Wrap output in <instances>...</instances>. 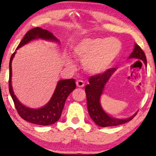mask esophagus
Returning a JSON list of instances; mask_svg holds the SVG:
<instances>
[{"instance_id":"34e87169","label":"esophagus","mask_w":156,"mask_h":156,"mask_svg":"<svg viewBox=\"0 0 156 156\" xmlns=\"http://www.w3.org/2000/svg\"><path fill=\"white\" fill-rule=\"evenodd\" d=\"M76 86L78 87H83L84 86V83L83 80H78L76 82Z\"/></svg>"}]
</instances>
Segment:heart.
<instances>
[{"label":"heart","mask_w":156,"mask_h":156,"mask_svg":"<svg viewBox=\"0 0 156 156\" xmlns=\"http://www.w3.org/2000/svg\"><path fill=\"white\" fill-rule=\"evenodd\" d=\"M120 42L113 38H85L76 42L72 47V54L82 59L87 72L98 75L105 72L120 52ZM66 65L72 67L73 60L65 55Z\"/></svg>","instance_id":"b5f03b06"}]
</instances>
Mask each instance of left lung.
I'll use <instances>...</instances> for the list:
<instances>
[{
	"instance_id": "1",
	"label": "left lung",
	"mask_w": 156,
	"mask_h": 156,
	"mask_svg": "<svg viewBox=\"0 0 156 156\" xmlns=\"http://www.w3.org/2000/svg\"><path fill=\"white\" fill-rule=\"evenodd\" d=\"M129 58H136L143 61L147 67V58L144 51L138 44H135L134 49L132 51ZM117 69L111 68L102 74L91 76L89 79V84L85 87V92L87 96V103L89 115L97 125L102 127L106 126H117L126 123L133 119L137 114L136 113L127 118H115L112 117L102 109L100 104V100L102 93H103L105 87L108 81L112 77Z\"/></svg>"
}]
</instances>
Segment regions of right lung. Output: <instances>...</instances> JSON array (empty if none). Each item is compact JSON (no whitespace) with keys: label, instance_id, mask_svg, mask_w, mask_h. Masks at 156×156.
<instances>
[{"label":"right lung","instance_id":"add662e5","mask_svg":"<svg viewBox=\"0 0 156 156\" xmlns=\"http://www.w3.org/2000/svg\"><path fill=\"white\" fill-rule=\"evenodd\" d=\"M38 39H43V40L60 44L58 39L54 36L51 32L46 30H43L41 27H36L31 29L26 33L16 51L21 47L24 46L25 44L30 43L31 41ZM16 53V51H15L10 58L9 90L18 114L23 120L36 125L45 126L54 124L60 119L61 116L67 96L76 89L75 80L72 78L67 80H60L58 82L56 87L51 99L44 106L38 109L26 107L21 103L16 96L12 85V63Z\"/></svg>","mask_w":156,"mask_h":156}]
</instances>
